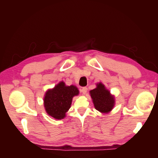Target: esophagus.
I'll return each instance as SVG.
<instances>
[{
    "label": "esophagus",
    "instance_id": "obj_1",
    "mask_svg": "<svg viewBox=\"0 0 158 158\" xmlns=\"http://www.w3.org/2000/svg\"><path fill=\"white\" fill-rule=\"evenodd\" d=\"M87 91H88V88H87L86 87H84V88H82V89H81V92H82L83 94H86Z\"/></svg>",
    "mask_w": 158,
    "mask_h": 158
}]
</instances>
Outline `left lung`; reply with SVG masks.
<instances>
[{
	"label": "left lung",
	"mask_w": 158,
	"mask_h": 158,
	"mask_svg": "<svg viewBox=\"0 0 158 158\" xmlns=\"http://www.w3.org/2000/svg\"><path fill=\"white\" fill-rule=\"evenodd\" d=\"M91 97L93 99L95 108L102 113H108L113 109L114 101L110 92L104 85L99 83L97 88L90 91Z\"/></svg>",
	"instance_id": "8db88e82"
}]
</instances>
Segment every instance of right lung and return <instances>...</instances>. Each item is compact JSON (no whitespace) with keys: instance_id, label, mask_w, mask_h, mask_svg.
<instances>
[{"instance_id":"add662e5","label":"right lung","mask_w":158,"mask_h":158,"mask_svg":"<svg viewBox=\"0 0 158 158\" xmlns=\"http://www.w3.org/2000/svg\"><path fill=\"white\" fill-rule=\"evenodd\" d=\"M78 93L74 85L66 86L63 82H60L45 94L44 106L47 113L56 119H63L70 107L73 97Z\"/></svg>"}]
</instances>
